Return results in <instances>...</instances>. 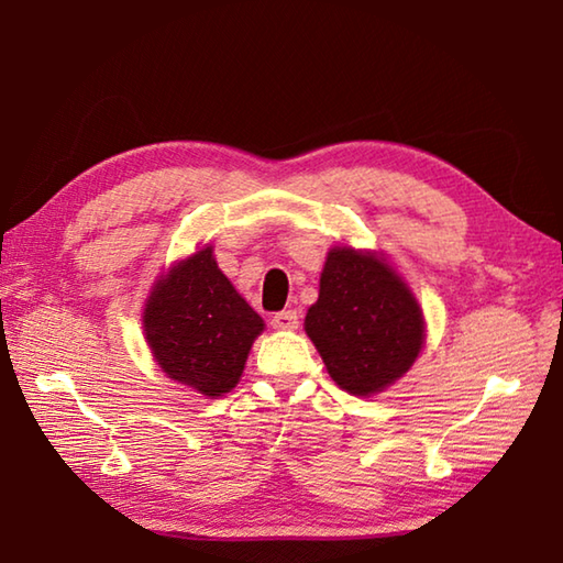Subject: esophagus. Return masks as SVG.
<instances>
[{
	"label": "esophagus",
	"instance_id": "obj_1",
	"mask_svg": "<svg viewBox=\"0 0 563 563\" xmlns=\"http://www.w3.org/2000/svg\"><path fill=\"white\" fill-rule=\"evenodd\" d=\"M298 320L300 317L295 310H283V312L273 314L271 324H273V330H295V327H298Z\"/></svg>",
	"mask_w": 563,
	"mask_h": 563
}]
</instances>
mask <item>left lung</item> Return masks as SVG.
Returning <instances> with one entry per match:
<instances>
[{
    "instance_id": "8db88e82",
    "label": "left lung",
    "mask_w": 563,
    "mask_h": 563,
    "mask_svg": "<svg viewBox=\"0 0 563 563\" xmlns=\"http://www.w3.org/2000/svg\"><path fill=\"white\" fill-rule=\"evenodd\" d=\"M305 332L334 384L372 396L411 369L426 342L413 292L382 255L334 246L320 275V298Z\"/></svg>"
}]
</instances>
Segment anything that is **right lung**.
<instances>
[{
    "mask_svg": "<svg viewBox=\"0 0 563 563\" xmlns=\"http://www.w3.org/2000/svg\"><path fill=\"white\" fill-rule=\"evenodd\" d=\"M142 327L169 379L217 398L239 384L265 324L219 271L211 246H203L159 275Z\"/></svg>",
    "mask_w": 563,
    "mask_h": 563,
    "instance_id": "obj_1",
    "label": "right lung"
}]
</instances>
